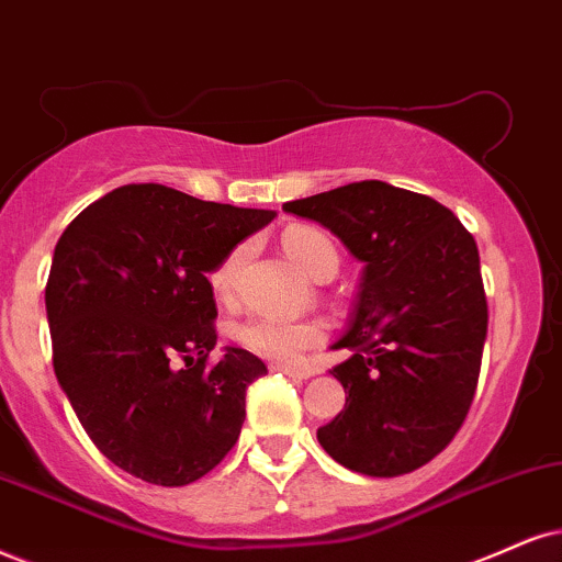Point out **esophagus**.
<instances>
[{
    "instance_id": "obj_1",
    "label": "esophagus",
    "mask_w": 562,
    "mask_h": 562,
    "mask_svg": "<svg viewBox=\"0 0 562 562\" xmlns=\"http://www.w3.org/2000/svg\"><path fill=\"white\" fill-rule=\"evenodd\" d=\"M270 370L283 372V375L294 378V380H307L310 378L307 370H300V367H289V364H270Z\"/></svg>"
}]
</instances>
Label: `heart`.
<instances>
[{"label":"heart","instance_id":"heart-1","mask_svg":"<svg viewBox=\"0 0 562 562\" xmlns=\"http://www.w3.org/2000/svg\"><path fill=\"white\" fill-rule=\"evenodd\" d=\"M283 249L313 281H330L338 270V249L330 237L315 226H292L283 232ZM249 245H237L213 268L211 286L216 296L226 300L237 286L239 270L247 262ZM325 325L317 321H286L276 315H255L237 328V341L247 351L270 362H296L304 351L321 346Z\"/></svg>","mask_w":562,"mask_h":562}]
</instances>
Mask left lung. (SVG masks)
<instances>
[{"instance_id": "left-lung-1", "label": "left lung", "mask_w": 562, "mask_h": 562, "mask_svg": "<svg viewBox=\"0 0 562 562\" xmlns=\"http://www.w3.org/2000/svg\"><path fill=\"white\" fill-rule=\"evenodd\" d=\"M362 262L349 330L334 349L344 412L317 429L330 459L367 476L432 461L472 406L487 338L480 249L438 200L378 179L283 203Z\"/></svg>"}]
</instances>
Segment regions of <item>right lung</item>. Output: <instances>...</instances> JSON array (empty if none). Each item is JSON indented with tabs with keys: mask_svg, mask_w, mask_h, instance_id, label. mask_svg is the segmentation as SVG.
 I'll use <instances>...</instances> for the list:
<instances>
[{
	"mask_svg": "<svg viewBox=\"0 0 562 562\" xmlns=\"http://www.w3.org/2000/svg\"><path fill=\"white\" fill-rule=\"evenodd\" d=\"M273 218L124 184L59 237L46 283L54 372L88 438L122 472L182 487L237 442L247 385L268 370L237 346L205 367L218 315L207 273Z\"/></svg>",
	"mask_w": 562,
	"mask_h": 562,
	"instance_id": "1",
	"label": "right lung"
}]
</instances>
